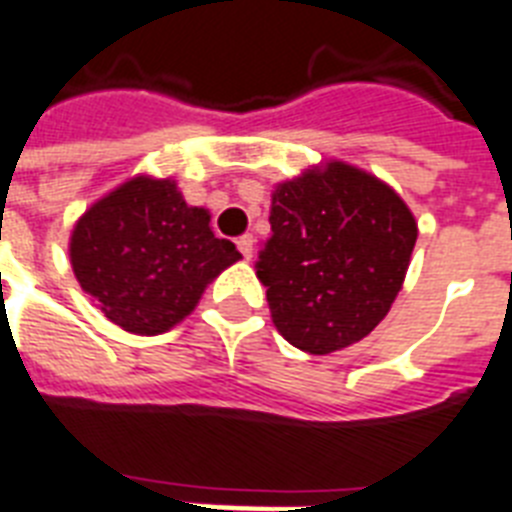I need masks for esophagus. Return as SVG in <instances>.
I'll return each instance as SVG.
<instances>
[{
  "label": "esophagus",
  "mask_w": 512,
  "mask_h": 512,
  "mask_svg": "<svg viewBox=\"0 0 512 512\" xmlns=\"http://www.w3.org/2000/svg\"><path fill=\"white\" fill-rule=\"evenodd\" d=\"M235 243H238V251L243 253L246 259H251V256H253V235H240Z\"/></svg>",
  "instance_id": "1"
}]
</instances>
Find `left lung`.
<instances>
[{"label": "left lung", "mask_w": 512, "mask_h": 512, "mask_svg": "<svg viewBox=\"0 0 512 512\" xmlns=\"http://www.w3.org/2000/svg\"><path fill=\"white\" fill-rule=\"evenodd\" d=\"M269 225L256 277L277 332L311 356L348 348L382 322L418 235L403 198L345 162L277 185Z\"/></svg>", "instance_id": "8db88e82"}]
</instances>
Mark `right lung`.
Returning a JSON list of instances; mask_svg holds the SVG:
<instances>
[{"mask_svg":"<svg viewBox=\"0 0 512 512\" xmlns=\"http://www.w3.org/2000/svg\"><path fill=\"white\" fill-rule=\"evenodd\" d=\"M209 222V211L185 204L175 180L138 175L75 222L70 264L109 322L133 335H162L240 259Z\"/></svg>","mask_w":512,"mask_h":512,"instance_id":"add662e5","label":"right lung"}]
</instances>
